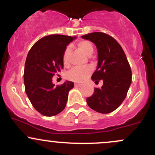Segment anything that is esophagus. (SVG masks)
<instances>
[{
    "label": "esophagus",
    "mask_w": 155,
    "mask_h": 155,
    "mask_svg": "<svg viewBox=\"0 0 155 155\" xmlns=\"http://www.w3.org/2000/svg\"><path fill=\"white\" fill-rule=\"evenodd\" d=\"M74 86H75L76 87H82V84H81L76 83V84H74Z\"/></svg>",
    "instance_id": "1"
}]
</instances>
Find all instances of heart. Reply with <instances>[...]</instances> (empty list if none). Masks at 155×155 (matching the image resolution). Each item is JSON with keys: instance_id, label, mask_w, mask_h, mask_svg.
I'll return each instance as SVG.
<instances>
[{"instance_id": "1", "label": "heart", "mask_w": 155, "mask_h": 155, "mask_svg": "<svg viewBox=\"0 0 155 155\" xmlns=\"http://www.w3.org/2000/svg\"><path fill=\"white\" fill-rule=\"evenodd\" d=\"M78 47L79 48L80 50H81L87 56H91L93 53L94 48L91 42L88 41H81L78 42ZM71 52V47L68 46L65 48L63 54V62L64 65H67L68 63L69 54ZM92 73V68L90 67H74L70 71L67 72L66 78L71 81H77V82H81L84 80L86 79L90 74Z\"/></svg>"}]
</instances>
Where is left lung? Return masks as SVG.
I'll use <instances>...</instances> for the list:
<instances>
[{
  "instance_id": "obj_1",
  "label": "left lung",
  "mask_w": 155,
  "mask_h": 155,
  "mask_svg": "<svg viewBox=\"0 0 155 155\" xmlns=\"http://www.w3.org/2000/svg\"><path fill=\"white\" fill-rule=\"evenodd\" d=\"M81 38L95 44L97 50V66L92 80H103L101 89L95 88L87 98L89 107L102 114L116 110L123 102L132 81V73L123 49L118 42L104 33L94 32Z\"/></svg>"
}]
</instances>
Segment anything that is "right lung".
Instances as JSON below:
<instances>
[{
    "instance_id": "1",
    "label": "right lung",
    "mask_w": 155,
    "mask_h": 155,
    "mask_svg": "<svg viewBox=\"0 0 155 155\" xmlns=\"http://www.w3.org/2000/svg\"><path fill=\"white\" fill-rule=\"evenodd\" d=\"M76 37L50 35L41 38L30 49L24 71L25 92L33 106L46 117L58 114L65 108L72 81L55 87L52 77L63 68L65 48Z\"/></svg>"
}]
</instances>
